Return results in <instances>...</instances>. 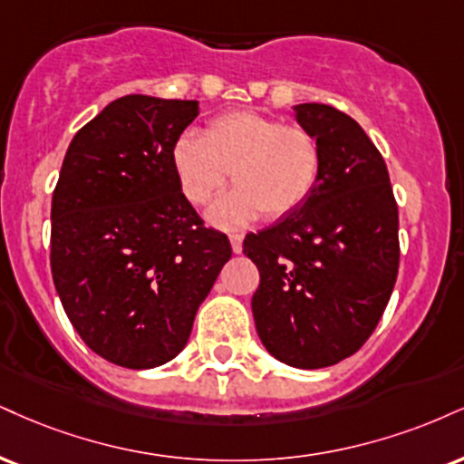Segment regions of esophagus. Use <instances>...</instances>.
<instances>
[{
  "instance_id": "34e87169",
  "label": "esophagus",
  "mask_w": 464,
  "mask_h": 464,
  "mask_svg": "<svg viewBox=\"0 0 464 464\" xmlns=\"http://www.w3.org/2000/svg\"><path fill=\"white\" fill-rule=\"evenodd\" d=\"M228 239H231V246H233V253H242V239H244V236L242 233H231V236H228Z\"/></svg>"
}]
</instances>
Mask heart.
<instances>
[{
	"mask_svg": "<svg viewBox=\"0 0 464 464\" xmlns=\"http://www.w3.org/2000/svg\"><path fill=\"white\" fill-rule=\"evenodd\" d=\"M170 160L183 197L198 208L220 194L231 172L236 188L209 211L220 227L242 225L259 211L267 220L294 214L314 197L324 169L314 131L250 110L216 116L203 136L181 133Z\"/></svg>",
	"mask_w": 464,
	"mask_h": 464,
	"instance_id": "1",
	"label": "heart"
}]
</instances>
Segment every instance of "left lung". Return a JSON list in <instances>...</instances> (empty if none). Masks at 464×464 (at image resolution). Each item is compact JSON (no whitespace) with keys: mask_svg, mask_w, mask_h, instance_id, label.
<instances>
[{"mask_svg":"<svg viewBox=\"0 0 464 464\" xmlns=\"http://www.w3.org/2000/svg\"><path fill=\"white\" fill-rule=\"evenodd\" d=\"M320 138L324 169L300 209L244 239L259 270L253 315L275 359L317 370L353 356L392 298L400 267L398 203L387 164L354 119L324 103L295 105Z\"/></svg>","mask_w":464,"mask_h":464,"instance_id":"obj_1","label":"left lung"}]
</instances>
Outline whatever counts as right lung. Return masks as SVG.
I'll return each mask as SVG.
<instances>
[{
	"label": "right lung",
	"mask_w": 464,
	"mask_h": 464,
	"mask_svg": "<svg viewBox=\"0 0 464 464\" xmlns=\"http://www.w3.org/2000/svg\"><path fill=\"white\" fill-rule=\"evenodd\" d=\"M198 102L127 94L75 133L52 198V275L83 343L149 370L186 348L231 259L225 233L183 197L172 144Z\"/></svg>",
	"instance_id": "add662e5"
}]
</instances>
